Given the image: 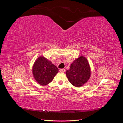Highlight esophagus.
I'll list each match as a JSON object with an SVG mask.
<instances>
[{"label":"esophagus","mask_w":123,"mask_h":123,"mask_svg":"<svg viewBox=\"0 0 123 123\" xmlns=\"http://www.w3.org/2000/svg\"><path fill=\"white\" fill-rule=\"evenodd\" d=\"M59 71H60L61 72H62V73H64L65 72V69H61L59 70Z\"/></svg>","instance_id":"esophagus-1"}]
</instances>
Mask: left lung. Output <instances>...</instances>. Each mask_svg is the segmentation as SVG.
<instances>
[{
    "mask_svg": "<svg viewBox=\"0 0 123 123\" xmlns=\"http://www.w3.org/2000/svg\"><path fill=\"white\" fill-rule=\"evenodd\" d=\"M91 67L86 57L83 55L75 59L66 71L69 82L75 87H81L86 84L91 76Z\"/></svg>",
    "mask_w": 123,
    "mask_h": 123,
    "instance_id": "8db88e82",
    "label": "left lung"
}]
</instances>
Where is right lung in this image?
Segmentation results:
<instances>
[{
	"mask_svg": "<svg viewBox=\"0 0 123 123\" xmlns=\"http://www.w3.org/2000/svg\"><path fill=\"white\" fill-rule=\"evenodd\" d=\"M32 70L35 80L42 86L50 83L58 72L57 67L43 56L36 59Z\"/></svg>",
	"mask_w": 123,
	"mask_h": 123,
	"instance_id": "add662e5",
	"label": "right lung"
}]
</instances>
